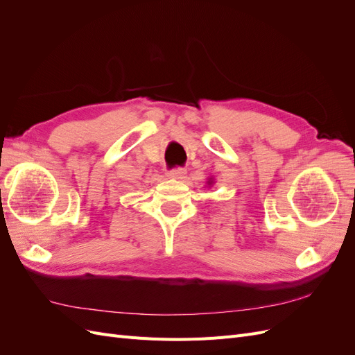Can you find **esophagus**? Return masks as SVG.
I'll return each instance as SVG.
<instances>
[{"label": "esophagus", "instance_id": "obj_1", "mask_svg": "<svg viewBox=\"0 0 355 355\" xmlns=\"http://www.w3.org/2000/svg\"><path fill=\"white\" fill-rule=\"evenodd\" d=\"M167 175H168V178H171V179L182 180V179L185 178V175H187V170H185V168H180V167H178V168H171Z\"/></svg>", "mask_w": 355, "mask_h": 355}]
</instances>
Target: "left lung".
I'll use <instances>...</instances> for the list:
<instances>
[{
    "instance_id": "left-lung-1",
    "label": "left lung",
    "mask_w": 355,
    "mask_h": 355,
    "mask_svg": "<svg viewBox=\"0 0 355 355\" xmlns=\"http://www.w3.org/2000/svg\"><path fill=\"white\" fill-rule=\"evenodd\" d=\"M210 184H211V180H209V185H210Z\"/></svg>"
}]
</instances>
